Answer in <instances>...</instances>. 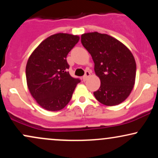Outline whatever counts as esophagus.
Masks as SVG:
<instances>
[{"label":"esophagus","instance_id":"1","mask_svg":"<svg viewBox=\"0 0 158 158\" xmlns=\"http://www.w3.org/2000/svg\"><path fill=\"white\" fill-rule=\"evenodd\" d=\"M90 72H89V71H85V76H84V77H82L83 81H86L87 79H88V78L90 77Z\"/></svg>","mask_w":158,"mask_h":158}]
</instances>
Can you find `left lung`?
I'll list each match as a JSON object with an SVG mask.
<instances>
[{
    "mask_svg": "<svg viewBox=\"0 0 158 158\" xmlns=\"http://www.w3.org/2000/svg\"><path fill=\"white\" fill-rule=\"evenodd\" d=\"M81 41L91 55L94 71L100 87L94 95L99 102L114 106L125 101L135 83L136 62L125 44L107 34L97 32L82 34Z\"/></svg>",
    "mask_w": 158,
    "mask_h": 158,
    "instance_id": "obj_1",
    "label": "left lung"
}]
</instances>
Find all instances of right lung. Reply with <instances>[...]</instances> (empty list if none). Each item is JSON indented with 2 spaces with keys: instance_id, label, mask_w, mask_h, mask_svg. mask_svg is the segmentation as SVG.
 <instances>
[{
  "instance_id": "right-lung-1",
  "label": "right lung",
  "mask_w": 158,
  "mask_h": 158,
  "mask_svg": "<svg viewBox=\"0 0 158 158\" xmlns=\"http://www.w3.org/2000/svg\"><path fill=\"white\" fill-rule=\"evenodd\" d=\"M79 40V35L54 34L44 39L29 57L27 87L36 102L45 110L57 111L64 108L80 82L70 77L66 59Z\"/></svg>"
}]
</instances>
